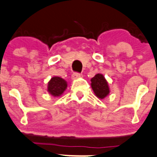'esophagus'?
I'll use <instances>...</instances> for the list:
<instances>
[{"instance_id":"1","label":"esophagus","mask_w":157,"mask_h":157,"mask_svg":"<svg viewBox=\"0 0 157 157\" xmlns=\"http://www.w3.org/2000/svg\"><path fill=\"white\" fill-rule=\"evenodd\" d=\"M71 77H72V79H73V80H76V79L80 77V74H79V73H74V74H72Z\"/></svg>"}]
</instances>
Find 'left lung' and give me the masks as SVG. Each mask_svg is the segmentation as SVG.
Listing matches in <instances>:
<instances>
[{
	"instance_id": "left-lung-1",
	"label": "left lung",
	"mask_w": 157,
	"mask_h": 157,
	"mask_svg": "<svg viewBox=\"0 0 157 157\" xmlns=\"http://www.w3.org/2000/svg\"><path fill=\"white\" fill-rule=\"evenodd\" d=\"M90 81H91L90 85L93 89L94 93L98 98L104 99L105 97L109 94L110 89L108 87V83L102 74H96L93 78H91Z\"/></svg>"
}]
</instances>
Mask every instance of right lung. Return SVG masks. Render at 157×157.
I'll return each mask as SVG.
<instances>
[{"instance_id":"right-lung-1","label":"right lung","mask_w":157,"mask_h":157,"mask_svg":"<svg viewBox=\"0 0 157 157\" xmlns=\"http://www.w3.org/2000/svg\"><path fill=\"white\" fill-rule=\"evenodd\" d=\"M67 87V83L61 77H53L48 83L47 90L53 97H59L63 94Z\"/></svg>"}]
</instances>
